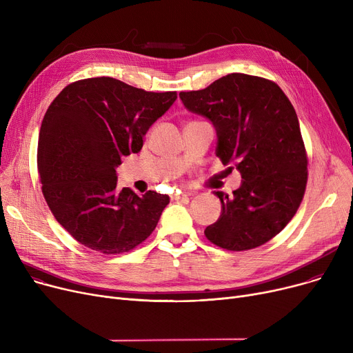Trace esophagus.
I'll list each match as a JSON object with an SVG mask.
<instances>
[{"instance_id": "34e87169", "label": "esophagus", "mask_w": 353, "mask_h": 353, "mask_svg": "<svg viewBox=\"0 0 353 353\" xmlns=\"http://www.w3.org/2000/svg\"><path fill=\"white\" fill-rule=\"evenodd\" d=\"M189 197V194H186V193H181V194H173L172 196V199L173 200H183V199H188Z\"/></svg>"}]
</instances>
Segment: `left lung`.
<instances>
[{
  "label": "left lung",
  "instance_id": "obj_1",
  "mask_svg": "<svg viewBox=\"0 0 353 353\" xmlns=\"http://www.w3.org/2000/svg\"><path fill=\"white\" fill-rule=\"evenodd\" d=\"M179 96L189 111L212 121L216 156L243 179L233 196L214 192L221 213L206 237L233 252L265 245L298 212L306 189L307 157L292 103L276 83L242 72Z\"/></svg>",
  "mask_w": 353,
  "mask_h": 353
}]
</instances>
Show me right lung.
I'll return each mask as SVG.
<instances>
[{
	"instance_id": "1",
	"label": "right lung",
	"mask_w": 353,
	"mask_h": 353,
	"mask_svg": "<svg viewBox=\"0 0 353 353\" xmlns=\"http://www.w3.org/2000/svg\"><path fill=\"white\" fill-rule=\"evenodd\" d=\"M111 77L68 84L43 119L37 164L55 220L85 248L134 249L156 229L169 196L117 188L121 159L139 153L152 124L176 101Z\"/></svg>"
}]
</instances>
